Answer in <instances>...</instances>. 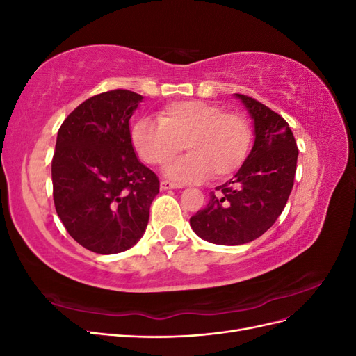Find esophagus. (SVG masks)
Instances as JSON below:
<instances>
[{
	"label": "esophagus",
	"mask_w": 356,
	"mask_h": 356,
	"mask_svg": "<svg viewBox=\"0 0 356 356\" xmlns=\"http://www.w3.org/2000/svg\"><path fill=\"white\" fill-rule=\"evenodd\" d=\"M160 188L161 190H170V188H182V187L178 186V184H174V182H170V181H161Z\"/></svg>",
	"instance_id": "1"
}]
</instances>
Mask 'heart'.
<instances>
[{
	"label": "heart",
	"mask_w": 356,
	"mask_h": 356,
	"mask_svg": "<svg viewBox=\"0 0 356 356\" xmlns=\"http://www.w3.org/2000/svg\"><path fill=\"white\" fill-rule=\"evenodd\" d=\"M131 141L149 166H166L184 147L188 156L165 170L169 179L197 182L211 174L213 179H225L250 154L252 129L242 114L224 113L221 106L202 101H182L160 110L157 123L136 122Z\"/></svg>",
	"instance_id": "heart-1"
}]
</instances>
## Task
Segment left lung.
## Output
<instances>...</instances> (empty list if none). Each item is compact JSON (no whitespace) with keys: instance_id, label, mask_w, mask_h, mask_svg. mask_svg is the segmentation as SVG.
<instances>
[{"instance_id":"1","label":"left lung","mask_w":356,"mask_h":356,"mask_svg":"<svg viewBox=\"0 0 356 356\" xmlns=\"http://www.w3.org/2000/svg\"><path fill=\"white\" fill-rule=\"evenodd\" d=\"M254 120V145L234 177L209 193L207 208L190 218L199 238L243 245L260 238L282 213L294 186L298 148L284 118L250 96L234 93Z\"/></svg>"}]
</instances>
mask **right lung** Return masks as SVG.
Listing matches in <instances>:
<instances>
[{
	"mask_svg": "<svg viewBox=\"0 0 356 356\" xmlns=\"http://www.w3.org/2000/svg\"><path fill=\"white\" fill-rule=\"evenodd\" d=\"M143 96L117 89L92 96L62 123L51 182L71 238L96 254H118L145 233L160 182L138 160L129 120Z\"/></svg>",
	"mask_w": 356,
	"mask_h": 356,
	"instance_id": "right-lung-1",
	"label": "right lung"
}]
</instances>
